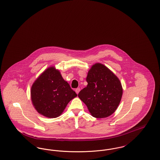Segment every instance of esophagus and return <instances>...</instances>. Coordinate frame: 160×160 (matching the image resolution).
<instances>
[{
  "label": "esophagus",
  "mask_w": 160,
  "mask_h": 160,
  "mask_svg": "<svg viewBox=\"0 0 160 160\" xmlns=\"http://www.w3.org/2000/svg\"><path fill=\"white\" fill-rule=\"evenodd\" d=\"M80 89L79 88H77V89H76V90H75V91H76V92L77 94H78V93H79V92H80Z\"/></svg>",
  "instance_id": "34e87169"
}]
</instances>
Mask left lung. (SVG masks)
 Segmentation results:
<instances>
[{"label":"left lung","instance_id":"8db88e82","mask_svg":"<svg viewBox=\"0 0 160 160\" xmlns=\"http://www.w3.org/2000/svg\"><path fill=\"white\" fill-rule=\"evenodd\" d=\"M86 81L87 86L78 97L92 116L103 118L113 114L122 98V84L119 78L106 66L97 63L89 71Z\"/></svg>","mask_w":160,"mask_h":160}]
</instances>
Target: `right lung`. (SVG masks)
Returning <instances> with one entry per match:
<instances>
[{
    "label": "right lung",
    "mask_w": 160,
    "mask_h": 160,
    "mask_svg": "<svg viewBox=\"0 0 160 160\" xmlns=\"http://www.w3.org/2000/svg\"><path fill=\"white\" fill-rule=\"evenodd\" d=\"M76 97V93L54 67L47 69L31 88V99L35 109L49 118L60 116L69 102Z\"/></svg>",
    "instance_id": "right-lung-1"
}]
</instances>
